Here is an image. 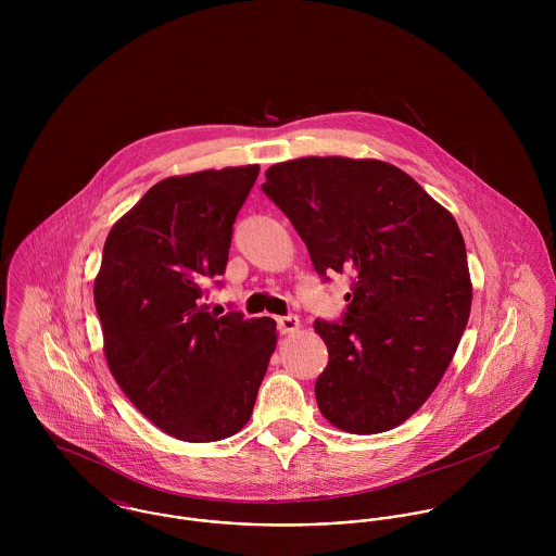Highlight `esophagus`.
I'll return each mask as SVG.
<instances>
[{"label": "esophagus", "instance_id": "obj_1", "mask_svg": "<svg viewBox=\"0 0 556 556\" xmlns=\"http://www.w3.org/2000/svg\"><path fill=\"white\" fill-rule=\"evenodd\" d=\"M278 329L280 333H295L300 329V318L289 315V317H278Z\"/></svg>", "mask_w": 556, "mask_h": 556}]
</instances>
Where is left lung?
I'll return each mask as SVG.
<instances>
[{
	"mask_svg": "<svg viewBox=\"0 0 556 556\" xmlns=\"http://www.w3.org/2000/svg\"><path fill=\"white\" fill-rule=\"evenodd\" d=\"M263 192L287 214L327 280L353 276L344 318L315 320L329 362L315 394L351 434L406 421L443 379L471 313L467 248L454 216L381 160H289Z\"/></svg>",
	"mask_w": 556,
	"mask_h": 556,
	"instance_id": "1",
	"label": "left lung"
}]
</instances>
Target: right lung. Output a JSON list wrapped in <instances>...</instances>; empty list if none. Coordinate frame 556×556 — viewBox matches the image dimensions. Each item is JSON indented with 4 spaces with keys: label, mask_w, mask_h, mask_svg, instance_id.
I'll return each mask as SVG.
<instances>
[{
    "label": "right lung",
    "mask_w": 556,
    "mask_h": 556,
    "mask_svg": "<svg viewBox=\"0 0 556 556\" xmlns=\"http://www.w3.org/2000/svg\"><path fill=\"white\" fill-rule=\"evenodd\" d=\"M258 164L166 177L104 241L93 302L111 375L166 434L220 441L252 415L276 349L274 318L207 313Z\"/></svg>",
    "instance_id": "obj_1"
}]
</instances>
